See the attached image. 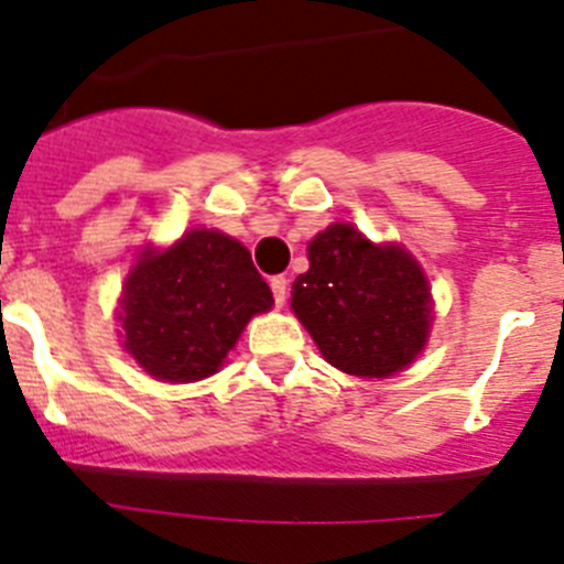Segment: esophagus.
Masks as SVG:
<instances>
[{
    "label": "esophagus",
    "instance_id": "34e87169",
    "mask_svg": "<svg viewBox=\"0 0 564 564\" xmlns=\"http://www.w3.org/2000/svg\"><path fill=\"white\" fill-rule=\"evenodd\" d=\"M271 291H273V302H276L279 307L285 305V299H288V279H285V276H273V279H271Z\"/></svg>",
    "mask_w": 564,
    "mask_h": 564
}]
</instances>
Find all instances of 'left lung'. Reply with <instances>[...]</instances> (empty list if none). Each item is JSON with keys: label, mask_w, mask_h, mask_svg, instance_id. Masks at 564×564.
Returning <instances> with one entry per match:
<instances>
[{"label": "left lung", "mask_w": 564, "mask_h": 564, "mask_svg": "<svg viewBox=\"0 0 564 564\" xmlns=\"http://www.w3.org/2000/svg\"><path fill=\"white\" fill-rule=\"evenodd\" d=\"M311 268L293 282L291 307L333 367L387 378L415 361L430 336V285L398 246H372L336 223L307 246Z\"/></svg>", "instance_id": "1"}]
</instances>
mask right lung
<instances>
[{
  "label": "right lung",
  "mask_w": 564,
  "mask_h": 564,
  "mask_svg": "<svg viewBox=\"0 0 564 564\" xmlns=\"http://www.w3.org/2000/svg\"><path fill=\"white\" fill-rule=\"evenodd\" d=\"M271 305L248 248L197 228L132 268L123 285V347L161 381H200L220 370L248 318Z\"/></svg>",
  "instance_id": "add662e5"
}]
</instances>
